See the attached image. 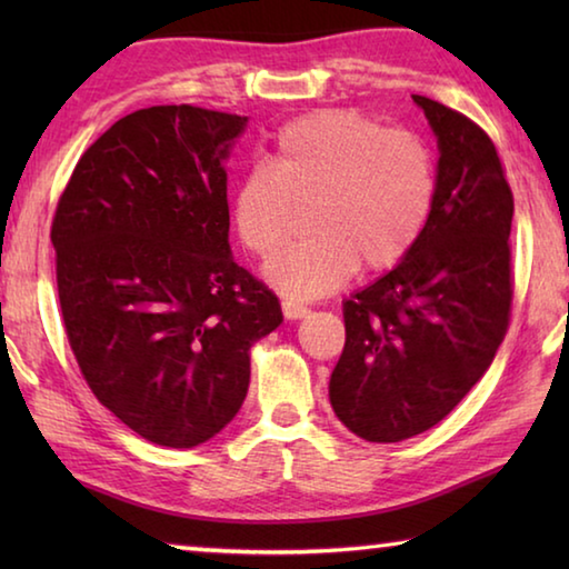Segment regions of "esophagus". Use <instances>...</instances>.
I'll return each mask as SVG.
<instances>
[{
    "label": "esophagus",
    "mask_w": 569,
    "mask_h": 569,
    "mask_svg": "<svg viewBox=\"0 0 569 569\" xmlns=\"http://www.w3.org/2000/svg\"><path fill=\"white\" fill-rule=\"evenodd\" d=\"M283 316L288 321H298V319H306L308 313H311V308L303 306V303H296V301H283Z\"/></svg>",
    "instance_id": "esophagus-1"
}]
</instances>
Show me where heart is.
Masks as SVG:
<instances>
[{
  "instance_id": "b5f03b06",
  "label": "heart",
  "mask_w": 569,
  "mask_h": 569,
  "mask_svg": "<svg viewBox=\"0 0 569 569\" xmlns=\"http://www.w3.org/2000/svg\"><path fill=\"white\" fill-rule=\"evenodd\" d=\"M437 200V162L417 132L356 110H316L278 130L268 166L246 170L230 218L246 250L268 258L307 208L309 236L266 263L291 298L329 296L411 253Z\"/></svg>"
}]
</instances>
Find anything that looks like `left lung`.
<instances>
[{"mask_svg": "<svg viewBox=\"0 0 569 569\" xmlns=\"http://www.w3.org/2000/svg\"><path fill=\"white\" fill-rule=\"evenodd\" d=\"M439 142L437 200L419 243L343 303L331 407L356 437L391 445L439 423L485 377L512 313L515 198L489 134L413 94Z\"/></svg>", "mask_w": 569, "mask_h": 569, "instance_id": "obj_1", "label": "left lung"}]
</instances>
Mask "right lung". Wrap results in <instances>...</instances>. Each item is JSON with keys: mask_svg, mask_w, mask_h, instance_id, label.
<instances>
[{"mask_svg": "<svg viewBox=\"0 0 569 569\" xmlns=\"http://www.w3.org/2000/svg\"><path fill=\"white\" fill-rule=\"evenodd\" d=\"M248 118L156 104L124 114L72 170L52 218L64 333L102 407L160 447L236 417L250 346L283 321L230 256L223 160Z\"/></svg>", "mask_w": 569, "mask_h": 569, "instance_id": "1", "label": "right lung"}]
</instances>
